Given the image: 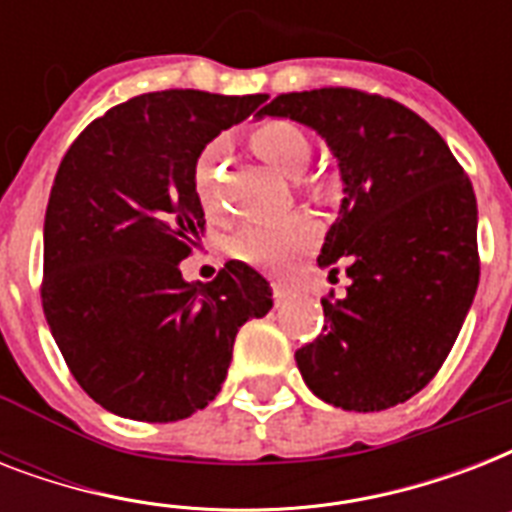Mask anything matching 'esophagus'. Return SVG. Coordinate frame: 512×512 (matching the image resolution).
I'll return each mask as SVG.
<instances>
[{
    "mask_svg": "<svg viewBox=\"0 0 512 512\" xmlns=\"http://www.w3.org/2000/svg\"><path fill=\"white\" fill-rule=\"evenodd\" d=\"M273 297H276V303H287L289 297H292V289L287 287V284H276V287H273Z\"/></svg>",
    "mask_w": 512,
    "mask_h": 512,
    "instance_id": "1",
    "label": "esophagus"
}]
</instances>
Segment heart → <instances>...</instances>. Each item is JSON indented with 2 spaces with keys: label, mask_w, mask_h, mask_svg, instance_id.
<instances>
[{
  "label": "heart",
  "mask_w": 512,
  "mask_h": 512,
  "mask_svg": "<svg viewBox=\"0 0 512 512\" xmlns=\"http://www.w3.org/2000/svg\"><path fill=\"white\" fill-rule=\"evenodd\" d=\"M249 146L263 162L284 177H300L311 162V140L303 127L289 119H265L249 132ZM223 154V143H209L196 159L193 183L204 207H212V172ZM319 241V225L311 217H292L284 223L249 225L233 239V255L260 268H289Z\"/></svg>",
  "instance_id": "obj_1"
}]
</instances>
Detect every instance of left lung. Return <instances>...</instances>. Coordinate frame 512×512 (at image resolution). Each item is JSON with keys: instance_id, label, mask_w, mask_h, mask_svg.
<instances>
[{"instance_id": "left-lung-1", "label": "left lung", "mask_w": 512, "mask_h": 512, "mask_svg": "<svg viewBox=\"0 0 512 512\" xmlns=\"http://www.w3.org/2000/svg\"><path fill=\"white\" fill-rule=\"evenodd\" d=\"M263 116L327 140L345 199L319 265L348 273L321 300L324 332L295 353L305 385L345 412H380L428 385L478 289V207L444 138L406 106L348 87L289 92Z\"/></svg>"}]
</instances>
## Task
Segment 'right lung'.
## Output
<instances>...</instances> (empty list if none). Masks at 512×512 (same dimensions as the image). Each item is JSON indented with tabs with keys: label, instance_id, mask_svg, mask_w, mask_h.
Returning <instances> with one entry per match:
<instances>
[{
	"label": "right lung",
	"instance_id": "obj_1",
	"mask_svg": "<svg viewBox=\"0 0 512 512\" xmlns=\"http://www.w3.org/2000/svg\"><path fill=\"white\" fill-rule=\"evenodd\" d=\"M265 95L148 92L68 148L44 215L42 308L82 390L140 422H175L220 393L241 324L273 308L268 281L231 260L188 284L204 231L193 167Z\"/></svg>",
	"mask_w": 512,
	"mask_h": 512
}]
</instances>
